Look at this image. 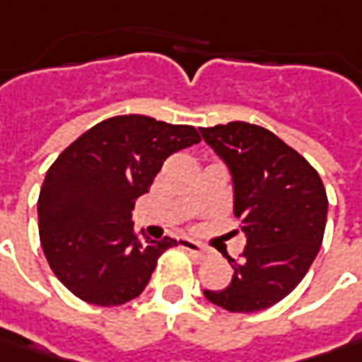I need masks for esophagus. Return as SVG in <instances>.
<instances>
[{
    "label": "esophagus",
    "mask_w": 362,
    "mask_h": 362,
    "mask_svg": "<svg viewBox=\"0 0 362 362\" xmlns=\"http://www.w3.org/2000/svg\"><path fill=\"white\" fill-rule=\"evenodd\" d=\"M182 247H184L194 259H204V257H206V249L200 243H197V241H192V239H184V241H182Z\"/></svg>",
    "instance_id": "esophagus-1"
}]
</instances>
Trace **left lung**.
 Masks as SVG:
<instances>
[{
  "label": "left lung",
  "instance_id": "1",
  "mask_svg": "<svg viewBox=\"0 0 362 362\" xmlns=\"http://www.w3.org/2000/svg\"><path fill=\"white\" fill-rule=\"evenodd\" d=\"M233 176L235 216L247 237L225 290H204L228 312H259L284 300L322 245L328 198L318 172L269 129L245 121L200 127Z\"/></svg>",
  "mask_w": 362,
  "mask_h": 362
}]
</instances>
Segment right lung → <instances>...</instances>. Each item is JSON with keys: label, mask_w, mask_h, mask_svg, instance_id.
I'll return each instance as SVG.
<instances>
[{"label": "right lung", "mask_w": 362, "mask_h": 362, "mask_svg": "<svg viewBox=\"0 0 362 362\" xmlns=\"http://www.w3.org/2000/svg\"><path fill=\"white\" fill-rule=\"evenodd\" d=\"M200 141L192 125L146 115L105 119L72 141L46 172L40 243L64 288L95 306H121L146 290L158 257L178 241L139 239L135 200L168 156Z\"/></svg>", "instance_id": "add662e5"}]
</instances>
